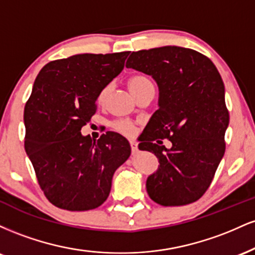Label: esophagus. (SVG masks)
Listing matches in <instances>:
<instances>
[{"instance_id":"1","label":"esophagus","mask_w":255,"mask_h":255,"mask_svg":"<svg viewBox=\"0 0 255 255\" xmlns=\"http://www.w3.org/2000/svg\"><path fill=\"white\" fill-rule=\"evenodd\" d=\"M130 147H131V153L133 154L137 153V144L135 141H133V140L130 141Z\"/></svg>"}]
</instances>
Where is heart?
Masks as SVG:
<instances>
[{
  "instance_id": "b5f03b06",
  "label": "heart",
  "mask_w": 255,
  "mask_h": 255,
  "mask_svg": "<svg viewBox=\"0 0 255 255\" xmlns=\"http://www.w3.org/2000/svg\"><path fill=\"white\" fill-rule=\"evenodd\" d=\"M153 85L150 81V79L146 78L145 75H133L129 80H128V89L131 92V95L134 97H137L139 95H141L144 91H146L147 89H152ZM110 85L105 86L99 91L98 96H97V102L98 104H103L107 101L108 96L110 93ZM113 128L116 129L120 133L125 134V135H131L134 133V125L131 124L129 121H116L113 124Z\"/></svg>"
}]
</instances>
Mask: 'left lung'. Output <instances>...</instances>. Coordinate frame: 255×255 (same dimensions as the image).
I'll return each mask as SVG.
<instances>
[{
    "label": "left lung",
    "instance_id": "8db88e82",
    "mask_svg": "<svg viewBox=\"0 0 255 255\" xmlns=\"http://www.w3.org/2000/svg\"><path fill=\"white\" fill-rule=\"evenodd\" d=\"M126 67L151 75L159 89V109L139 144L159 162L146 181L148 195L162 206L194 203L210 187L225 152L229 111L221 74L209 57L175 45L133 51ZM158 138H169L172 147Z\"/></svg>",
    "mask_w": 255,
    "mask_h": 255
}]
</instances>
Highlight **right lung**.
Segmentation results:
<instances>
[{
	"label": "right lung",
	"mask_w": 255,
	"mask_h": 255,
	"mask_svg": "<svg viewBox=\"0 0 255 255\" xmlns=\"http://www.w3.org/2000/svg\"><path fill=\"white\" fill-rule=\"evenodd\" d=\"M129 51L79 54L51 61L37 75L25 105V151L52 205L87 211L109 197L114 172L130 156L114 131L96 141L81 134L97 110V96L125 67Z\"/></svg>",
	"instance_id": "obj_1"
}]
</instances>
